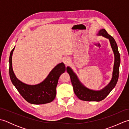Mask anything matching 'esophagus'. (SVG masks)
Segmentation results:
<instances>
[{
    "mask_svg": "<svg viewBox=\"0 0 129 129\" xmlns=\"http://www.w3.org/2000/svg\"><path fill=\"white\" fill-rule=\"evenodd\" d=\"M63 62H64L66 65H69L70 62V59L69 58H68V57H65V58L63 59Z\"/></svg>",
    "mask_w": 129,
    "mask_h": 129,
    "instance_id": "esophagus-1",
    "label": "esophagus"
}]
</instances>
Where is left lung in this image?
Masks as SVG:
<instances>
[{
  "label": "left lung",
  "instance_id": "left-lung-1",
  "mask_svg": "<svg viewBox=\"0 0 129 129\" xmlns=\"http://www.w3.org/2000/svg\"><path fill=\"white\" fill-rule=\"evenodd\" d=\"M98 36H103L109 40L111 47L114 54V64L113 75L111 81L108 85L100 90H94L87 88L82 84L78 76L69 67H67V71L70 77L73 86L74 91L79 99L87 101H100L104 100L113 90L118 80L119 67L120 64V55L118 50L117 44L114 38L110 36L105 29H102L98 31Z\"/></svg>",
  "mask_w": 129,
  "mask_h": 129
}]
</instances>
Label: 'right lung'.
Instances as JSON below:
<instances>
[{
	"label": "right lung",
	"instance_id": "add662e5",
	"mask_svg": "<svg viewBox=\"0 0 129 129\" xmlns=\"http://www.w3.org/2000/svg\"><path fill=\"white\" fill-rule=\"evenodd\" d=\"M15 47L11 51L9 56V75L13 84L23 98L32 104H44L53 101L56 94V86L60 76L65 72V66L59 63L49 73L44 80L36 85L23 83L16 77L12 68V55Z\"/></svg>",
	"mask_w": 129,
	"mask_h": 129
}]
</instances>
